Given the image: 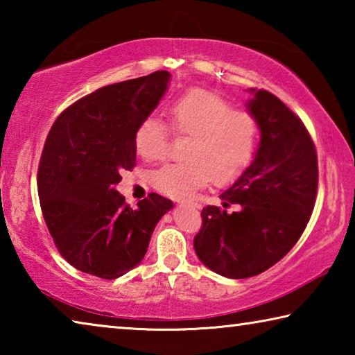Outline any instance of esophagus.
Returning <instances> with one entry per match:
<instances>
[{
	"instance_id": "esophagus-1",
	"label": "esophagus",
	"mask_w": 355,
	"mask_h": 355,
	"mask_svg": "<svg viewBox=\"0 0 355 355\" xmlns=\"http://www.w3.org/2000/svg\"><path fill=\"white\" fill-rule=\"evenodd\" d=\"M178 207H197V205H196V203H191V202L186 203V202H183V200H182V202L178 200Z\"/></svg>"
}]
</instances>
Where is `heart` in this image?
Listing matches in <instances>:
<instances>
[{
  "label": "heart",
  "instance_id": "heart-1",
  "mask_svg": "<svg viewBox=\"0 0 355 355\" xmlns=\"http://www.w3.org/2000/svg\"><path fill=\"white\" fill-rule=\"evenodd\" d=\"M171 128L189 136L182 163L167 164L152 175L156 189L172 199H189L209 182L222 186L235 180L254 158L258 123L252 114L208 91H194L169 107ZM171 131L158 117H147L136 131V150L144 159L169 155Z\"/></svg>",
  "mask_w": 355,
  "mask_h": 355
}]
</instances>
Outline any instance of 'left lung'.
<instances>
[{
    "instance_id": "left-lung-1",
    "label": "left lung",
    "mask_w": 355,
    "mask_h": 355,
    "mask_svg": "<svg viewBox=\"0 0 355 355\" xmlns=\"http://www.w3.org/2000/svg\"><path fill=\"white\" fill-rule=\"evenodd\" d=\"M250 94L260 147L219 196L222 207L202 209L194 238L199 260L228 279L254 277L280 261L307 227L318 192L316 148L302 120L274 94L254 87Z\"/></svg>"
}]
</instances>
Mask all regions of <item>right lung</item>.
<instances>
[{"mask_svg": "<svg viewBox=\"0 0 355 355\" xmlns=\"http://www.w3.org/2000/svg\"><path fill=\"white\" fill-rule=\"evenodd\" d=\"M171 73L153 71L75 101L53 123L37 172L45 224L78 271L112 280L142 261L173 203L150 192L131 208L116 184L136 164L135 136L158 106Z\"/></svg>", "mask_w": 355, "mask_h": 355, "instance_id": "add662e5", "label": "right lung"}]
</instances>
